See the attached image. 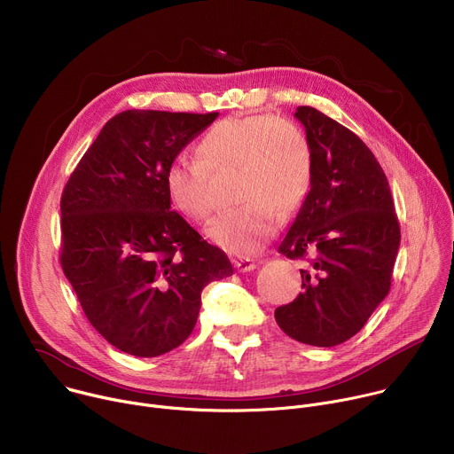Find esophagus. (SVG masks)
<instances>
[{
    "mask_svg": "<svg viewBox=\"0 0 454 454\" xmlns=\"http://www.w3.org/2000/svg\"><path fill=\"white\" fill-rule=\"evenodd\" d=\"M233 266H235L239 271L246 273V271H253V270L256 268V262L251 261V258H242V256H239V258H233Z\"/></svg>",
    "mask_w": 454,
    "mask_h": 454,
    "instance_id": "1",
    "label": "esophagus"
}]
</instances>
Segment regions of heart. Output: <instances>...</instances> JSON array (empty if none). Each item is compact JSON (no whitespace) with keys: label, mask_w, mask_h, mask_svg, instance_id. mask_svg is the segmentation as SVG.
<instances>
[{"label":"heart","mask_w":454,"mask_h":454,"mask_svg":"<svg viewBox=\"0 0 454 454\" xmlns=\"http://www.w3.org/2000/svg\"><path fill=\"white\" fill-rule=\"evenodd\" d=\"M200 158L177 156L165 170L172 207L190 221H207L215 210L212 172L237 168L239 207L208 228L214 242L247 254L273 233L277 212L300 207L312 177V149L301 129L273 114L231 116L217 121L200 144Z\"/></svg>","instance_id":"b5f03b06"}]
</instances>
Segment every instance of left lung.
<instances>
[{"instance_id":"1","label":"left lung","mask_w":454,"mask_h":454,"mask_svg":"<svg viewBox=\"0 0 454 454\" xmlns=\"http://www.w3.org/2000/svg\"><path fill=\"white\" fill-rule=\"evenodd\" d=\"M294 116L312 149V177L278 251L307 266L303 291L275 319L300 343L336 347L390 291L401 226L390 184L363 140L314 107L300 106Z\"/></svg>"}]
</instances>
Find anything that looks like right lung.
Instances as JSON below:
<instances>
[{"label":"right lung","instance_id":"obj_1","mask_svg":"<svg viewBox=\"0 0 454 454\" xmlns=\"http://www.w3.org/2000/svg\"><path fill=\"white\" fill-rule=\"evenodd\" d=\"M217 116L118 113L64 186L62 271L97 333L125 354L179 347L205 286L233 275L226 253L170 210L165 190L168 163Z\"/></svg>","mask_w":454,"mask_h":454}]
</instances>
